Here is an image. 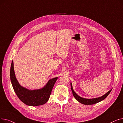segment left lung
<instances>
[{
    "mask_svg": "<svg viewBox=\"0 0 123 123\" xmlns=\"http://www.w3.org/2000/svg\"><path fill=\"white\" fill-rule=\"evenodd\" d=\"M71 88L73 95L74 97V98H75V99L77 100H78L79 103H80L85 105H93V104H95L96 103H98L99 102V101H100L101 100H104V99H105L106 97H108V95L110 94V93L111 92V89L110 91H109L107 93H105V95H104L103 96H102V97H101L92 98V99H87V98H82L80 97H79V95H78L75 92L73 89L71 83Z\"/></svg>",
    "mask_w": 123,
    "mask_h": 123,
    "instance_id": "8db88e82",
    "label": "left lung"
}]
</instances>
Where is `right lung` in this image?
Listing matches in <instances>:
<instances>
[{"instance_id": "right-lung-1", "label": "right lung", "mask_w": 123, "mask_h": 123, "mask_svg": "<svg viewBox=\"0 0 123 123\" xmlns=\"http://www.w3.org/2000/svg\"><path fill=\"white\" fill-rule=\"evenodd\" d=\"M10 76L12 87L18 97L25 104L30 106H38L46 103L58 78L56 77L50 79L43 88L33 90L26 89L20 86L15 77L13 61L10 67Z\"/></svg>"}]
</instances>
